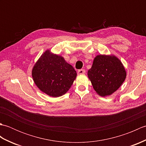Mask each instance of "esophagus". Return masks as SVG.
<instances>
[{"label":"esophagus","mask_w":146,"mask_h":146,"mask_svg":"<svg viewBox=\"0 0 146 146\" xmlns=\"http://www.w3.org/2000/svg\"><path fill=\"white\" fill-rule=\"evenodd\" d=\"M85 73V70H83V69L79 70L78 71V75H82V74H84Z\"/></svg>","instance_id":"34e87169"}]
</instances>
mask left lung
<instances>
[{
	"label": "left lung",
	"instance_id": "obj_1",
	"mask_svg": "<svg viewBox=\"0 0 146 146\" xmlns=\"http://www.w3.org/2000/svg\"><path fill=\"white\" fill-rule=\"evenodd\" d=\"M88 76L93 87L102 96L110 95L117 90L126 78L123 64L115 56L98 55L94 59Z\"/></svg>",
	"mask_w": 146,
	"mask_h": 146
}]
</instances>
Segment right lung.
I'll return each mask as SVG.
<instances>
[{
	"label": "right lung",
	"mask_w": 146,
	"mask_h": 146,
	"mask_svg": "<svg viewBox=\"0 0 146 146\" xmlns=\"http://www.w3.org/2000/svg\"><path fill=\"white\" fill-rule=\"evenodd\" d=\"M32 76L40 90L50 97H58L70 88L76 72L63 57L47 50L34 66Z\"/></svg>",
	"instance_id": "right-lung-1"
}]
</instances>
